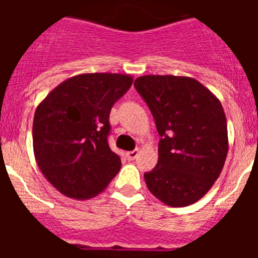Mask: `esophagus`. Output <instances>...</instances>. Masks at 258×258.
<instances>
[{"label": "esophagus", "mask_w": 258, "mask_h": 258, "mask_svg": "<svg viewBox=\"0 0 258 258\" xmlns=\"http://www.w3.org/2000/svg\"><path fill=\"white\" fill-rule=\"evenodd\" d=\"M138 155H139V150H133V151H128V153L125 154V157L128 161H134V159H137Z\"/></svg>", "instance_id": "1"}]
</instances>
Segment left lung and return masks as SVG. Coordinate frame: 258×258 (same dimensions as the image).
<instances>
[{"instance_id":"left-lung-1","label":"left lung","mask_w":258,"mask_h":258,"mask_svg":"<svg viewBox=\"0 0 258 258\" xmlns=\"http://www.w3.org/2000/svg\"><path fill=\"white\" fill-rule=\"evenodd\" d=\"M161 135L158 163L145 180L154 197L172 208L196 204L220 176L229 150L224 108L198 80L146 75L134 83Z\"/></svg>"}]
</instances>
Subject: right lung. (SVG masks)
Returning <instances> with one entry per match:
<instances>
[{"instance_id": "obj_1", "label": "right lung", "mask_w": 258, "mask_h": 258, "mask_svg": "<svg viewBox=\"0 0 258 258\" xmlns=\"http://www.w3.org/2000/svg\"><path fill=\"white\" fill-rule=\"evenodd\" d=\"M123 74H82L67 79L37 105L33 151L38 169L66 197L88 200L120 170L107 142L109 112L133 84Z\"/></svg>"}]
</instances>
